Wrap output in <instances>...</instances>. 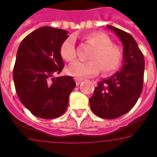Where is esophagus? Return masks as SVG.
Instances as JSON below:
<instances>
[{"label": "esophagus", "instance_id": "esophagus-1", "mask_svg": "<svg viewBox=\"0 0 157 157\" xmlns=\"http://www.w3.org/2000/svg\"><path fill=\"white\" fill-rule=\"evenodd\" d=\"M75 83H76V85H80L82 82H83V79L75 78Z\"/></svg>", "mask_w": 157, "mask_h": 157}]
</instances>
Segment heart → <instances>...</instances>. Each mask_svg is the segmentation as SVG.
Wrapping results in <instances>:
<instances>
[{"instance_id": "b5f03b06", "label": "heart", "mask_w": 157, "mask_h": 157, "mask_svg": "<svg viewBox=\"0 0 157 157\" xmlns=\"http://www.w3.org/2000/svg\"><path fill=\"white\" fill-rule=\"evenodd\" d=\"M88 42L92 44L96 50L90 56V61H75L67 67V73L76 78L83 79L97 75L101 68L104 74H110L119 67L122 52L120 47L112 45L111 40L105 34L92 33L86 37ZM61 57L71 62L75 59V41L73 36H69L61 44Z\"/></svg>"}]
</instances>
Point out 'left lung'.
Returning a JSON list of instances; mask_svg holds the SVG:
<instances>
[{
  "label": "left lung",
  "mask_w": 157,
  "mask_h": 157,
  "mask_svg": "<svg viewBox=\"0 0 157 157\" xmlns=\"http://www.w3.org/2000/svg\"><path fill=\"white\" fill-rule=\"evenodd\" d=\"M123 46L122 67L107 79L97 83L90 98L91 111L104 119H115L127 113L140 97L143 86L145 60L132 35L107 25Z\"/></svg>",
  "instance_id": "1"
}]
</instances>
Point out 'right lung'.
<instances>
[{
    "label": "right lung",
    "mask_w": 157,
    "mask_h": 157,
    "mask_svg": "<svg viewBox=\"0 0 157 157\" xmlns=\"http://www.w3.org/2000/svg\"><path fill=\"white\" fill-rule=\"evenodd\" d=\"M68 31L43 26L21 42L13 70L17 96L23 105L37 117L52 119L66 111L69 96L75 86L71 76L50 79L64 67L61 44Z\"/></svg>",
    "instance_id": "right-lung-1"
}]
</instances>
